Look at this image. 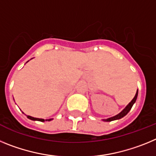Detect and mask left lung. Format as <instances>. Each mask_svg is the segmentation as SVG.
I'll use <instances>...</instances> for the list:
<instances>
[{
    "mask_svg": "<svg viewBox=\"0 0 156 156\" xmlns=\"http://www.w3.org/2000/svg\"><path fill=\"white\" fill-rule=\"evenodd\" d=\"M137 94H138V90H137V93H136V94H135L134 98H133L132 99L131 101H130V102H129V104H128L126 106V108H125L124 109L122 110V111L121 112H119V113L118 114V115H115V116L110 117V118H108V119H102V120L105 121V122H111V121L116 120V119H121V118H122V117H124L125 115H126V114H127L128 112H129V110L131 109L132 106H133V105L134 104L135 101H136V100H137Z\"/></svg>",
    "mask_w": 156,
    "mask_h": 156,
    "instance_id": "8db88e82",
    "label": "left lung"
}]
</instances>
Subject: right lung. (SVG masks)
Instances as JSON below:
<instances>
[{
    "mask_svg": "<svg viewBox=\"0 0 156 156\" xmlns=\"http://www.w3.org/2000/svg\"><path fill=\"white\" fill-rule=\"evenodd\" d=\"M27 118L31 120H37V121H41V122H44V121H51L53 119H39V118H34V117H32L30 115H27Z\"/></svg>",
    "mask_w": 156,
    "mask_h": 156,
    "instance_id": "1",
    "label": "right lung"
}]
</instances>
